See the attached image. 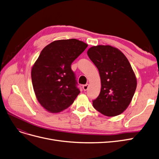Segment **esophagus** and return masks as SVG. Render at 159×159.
<instances>
[{"mask_svg": "<svg viewBox=\"0 0 159 159\" xmlns=\"http://www.w3.org/2000/svg\"><path fill=\"white\" fill-rule=\"evenodd\" d=\"M89 84H85V85H84V86H83V89L85 91H86L88 89H89Z\"/></svg>", "mask_w": 159, "mask_h": 159, "instance_id": "obj_1", "label": "esophagus"}]
</instances>
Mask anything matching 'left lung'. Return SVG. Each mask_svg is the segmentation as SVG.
Listing matches in <instances>:
<instances>
[{"label":"left lung","instance_id":"8db88e82","mask_svg":"<svg viewBox=\"0 0 159 159\" xmlns=\"http://www.w3.org/2000/svg\"><path fill=\"white\" fill-rule=\"evenodd\" d=\"M87 55L98 68L101 80L100 93L93 100V107L106 116L120 115L130 104L137 85L129 61L111 46L91 47Z\"/></svg>","mask_w":159,"mask_h":159}]
</instances>
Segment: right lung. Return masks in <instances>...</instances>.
I'll return each instance as SVG.
<instances>
[{"mask_svg":"<svg viewBox=\"0 0 159 159\" xmlns=\"http://www.w3.org/2000/svg\"><path fill=\"white\" fill-rule=\"evenodd\" d=\"M87 46L76 39L60 40L42 49L32 68L31 78L37 100L48 111L66 109L80 94L71 65Z\"/></svg>","mask_w":159,"mask_h":159,"instance_id":"add662e5","label":"right lung"}]
</instances>
